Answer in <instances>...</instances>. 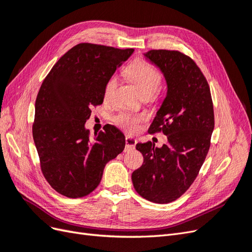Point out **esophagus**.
Masks as SVG:
<instances>
[{
    "label": "esophagus",
    "mask_w": 252,
    "mask_h": 252,
    "mask_svg": "<svg viewBox=\"0 0 252 252\" xmlns=\"http://www.w3.org/2000/svg\"><path fill=\"white\" fill-rule=\"evenodd\" d=\"M125 142H126V150H132L135 148L136 140L131 138V136H126Z\"/></svg>",
    "instance_id": "34e87169"
}]
</instances>
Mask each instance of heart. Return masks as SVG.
Segmentation results:
<instances>
[{
    "mask_svg": "<svg viewBox=\"0 0 252 252\" xmlns=\"http://www.w3.org/2000/svg\"><path fill=\"white\" fill-rule=\"evenodd\" d=\"M126 77L129 79L143 96L154 94L162 84V73L158 68L143 59H136L126 68ZM117 85V78L112 75L106 82L104 95L108 96ZM144 118L122 112L114 117V123L127 131H133Z\"/></svg>",
    "mask_w": 252,
    "mask_h": 252,
    "instance_id": "b5f03b06",
    "label": "heart"
}]
</instances>
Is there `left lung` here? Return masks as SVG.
Listing matches in <instances>:
<instances>
[{
  "label": "left lung",
  "instance_id": "left-lung-1",
  "mask_svg": "<svg viewBox=\"0 0 252 252\" xmlns=\"http://www.w3.org/2000/svg\"><path fill=\"white\" fill-rule=\"evenodd\" d=\"M164 73L167 95L148 132H163L161 148L138 143L144 163L132 172V184L142 197L157 204L184 194L199 174L210 147L215 113L208 82L194 61L178 50L145 53Z\"/></svg>",
  "mask_w": 252,
  "mask_h": 252
}]
</instances>
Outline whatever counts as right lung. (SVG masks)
Returning <instances> with one entry per match:
<instances>
[{"label": "right lung", "instance_id": "1", "mask_svg": "<svg viewBox=\"0 0 252 252\" xmlns=\"http://www.w3.org/2000/svg\"><path fill=\"white\" fill-rule=\"evenodd\" d=\"M134 49L80 43L53 65L35 100L32 135L43 175L57 192L71 199L98 186L106 164L125 148L118 128L89 139L85 129L91 108L102 105L104 89L117 67Z\"/></svg>", "mask_w": 252, "mask_h": 252}]
</instances>
